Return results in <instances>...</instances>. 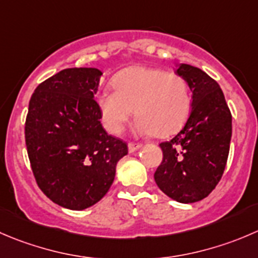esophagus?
<instances>
[{
	"label": "esophagus",
	"instance_id": "obj_1",
	"mask_svg": "<svg viewBox=\"0 0 258 258\" xmlns=\"http://www.w3.org/2000/svg\"><path fill=\"white\" fill-rule=\"evenodd\" d=\"M140 149H141V145L140 144H132V142L128 144V152H135Z\"/></svg>",
	"mask_w": 258,
	"mask_h": 258
}]
</instances>
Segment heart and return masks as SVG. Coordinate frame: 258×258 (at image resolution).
<instances>
[{
    "mask_svg": "<svg viewBox=\"0 0 258 258\" xmlns=\"http://www.w3.org/2000/svg\"><path fill=\"white\" fill-rule=\"evenodd\" d=\"M114 91L106 89L96 103L104 128L118 135L135 114L136 132L166 137L179 131L191 109V97L182 77L161 69L131 67L112 79Z\"/></svg>",
    "mask_w": 258,
    "mask_h": 258,
    "instance_id": "b5f03b06",
    "label": "heart"
}]
</instances>
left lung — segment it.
Returning a JSON list of instances; mask_svg holds the SVG:
<instances>
[{
  "mask_svg": "<svg viewBox=\"0 0 258 258\" xmlns=\"http://www.w3.org/2000/svg\"><path fill=\"white\" fill-rule=\"evenodd\" d=\"M191 91V111L181 131L160 144L162 162L155 181L165 196L179 203L208 197L223 175L232 137V116L221 87L202 69L179 64Z\"/></svg>",
  "mask_w": 258,
  "mask_h": 258,
  "instance_id": "left-lung-1",
  "label": "left lung"
}]
</instances>
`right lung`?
Listing matches in <instances>:
<instances>
[{"instance_id":"obj_1","label":"right lung","mask_w":258,"mask_h":258,"mask_svg":"<svg viewBox=\"0 0 258 258\" xmlns=\"http://www.w3.org/2000/svg\"><path fill=\"white\" fill-rule=\"evenodd\" d=\"M102 72L69 68L37 86L25 123L27 154L37 185L62 208L98 203L116 176L127 145L101 123L94 94Z\"/></svg>"}]
</instances>
